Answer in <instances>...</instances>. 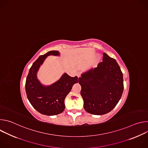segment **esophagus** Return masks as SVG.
<instances>
[{
    "mask_svg": "<svg viewBox=\"0 0 148 148\" xmlns=\"http://www.w3.org/2000/svg\"><path fill=\"white\" fill-rule=\"evenodd\" d=\"M77 76L78 77V78L80 77H81V73H80L79 72H78V73H77Z\"/></svg>",
    "mask_w": 148,
    "mask_h": 148,
    "instance_id": "obj_1",
    "label": "esophagus"
}]
</instances>
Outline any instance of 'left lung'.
Masks as SVG:
<instances>
[{"label": "left lung", "instance_id": "left-lung-1", "mask_svg": "<svg viewBox=\"0 0 148 148\" xmlns=\"http://www.w3.org/2000/svg\"><path fill=\"white\" fill-rule=\"evenodd\" d=\"M102 62L97 67L81 74L78 82L85 110L93 115H103L112 111L123 91V74L114 58L103 53Z\"/></svg>", "mask_w": 148, "mask_h": 148}]
</instances>
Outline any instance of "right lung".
Segmentation results:
<instances>
[{"label": "right lung", "instance_id": "right-lung-1", "mask_svg": "<svg viewBox=\"0 0 148 148\" xmlns=\"http://www.w3.org/2000/svg\"><path fill=\"white\" fill-rule=\"evenodd\" d=\"M50 55L59 56L60 53L54 50L40 56L30 69L25 84L27 98L33 108L40 114L49 116L64 111V99L74 84L78 82L77 76L71 77L64 73L52 85H42L37 79V73L46 58Z\"/></svg>", "mask_w": 148, "mask_h": 148}]
</instances>
